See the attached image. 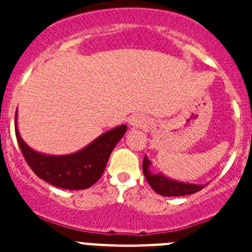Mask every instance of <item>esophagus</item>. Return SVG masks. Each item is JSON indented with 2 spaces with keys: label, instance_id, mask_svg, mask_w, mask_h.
<instances>
[{
  "label": "esophagus",
  "instance_id": "34e87169",
  "mask_svg": "<svg viewBox=\"0 0 252 252\" xmlns=\"http://www.w3.org/2000/svg\"><path fill=\"white\" fill-rule=\"evenodd\" d=\"M130 124L135 126H141L145 124V119L142 117H134V118L130 119Z\"/></svg>",
  "mask_w": 252,
  "mask_h": 252
}]
</instances>
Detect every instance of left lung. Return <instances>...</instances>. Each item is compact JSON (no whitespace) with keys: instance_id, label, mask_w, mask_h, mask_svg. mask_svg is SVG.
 I'll return each mask as SVG.
<instances>
[{"instance_id":"1","label":"left lung","mask_w":252,"mask_h":252,"mask_svg":"<svg viewBox=\"0 0 252 252\" xmlns=\"http://www.w3.org/2000/svg\"><path fill=\"white\" fill-rule=\"evenodd\" d=\"M151 162L144 157L142 161V172H144L145 178H146L147 183L151 185L152 189L157 192V194L162 195V196H183V195H191L194 192L200 191L204 189L205 185L199 184H188V183H180L175 182V180L168 179L162 174H154L150 172L149 167Z\"/></svg>"}]
</instances>
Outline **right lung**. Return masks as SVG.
Listing matches in <instances>:
<instances>
[{
    "mask_svg": "<svg viewBox=\"0 0 252 252\" xmlns=\"http://www.w3.org/2000/svg\"><path fill=\"white\" fill-rule=\"evenodd\" d=\"M126 131V126L124 124L102 134L89 146L75 154L48 156L34 151L23 141L18 133L16 119L17 141L32 171L51 185L68 190L88 189L100 179L111 152Z\"/></svg>",
    "mask_w": 252,
    "mask_h": 252,
    "instance_id": "obj_1",
    "label": "right lung"
}]
</instances>
